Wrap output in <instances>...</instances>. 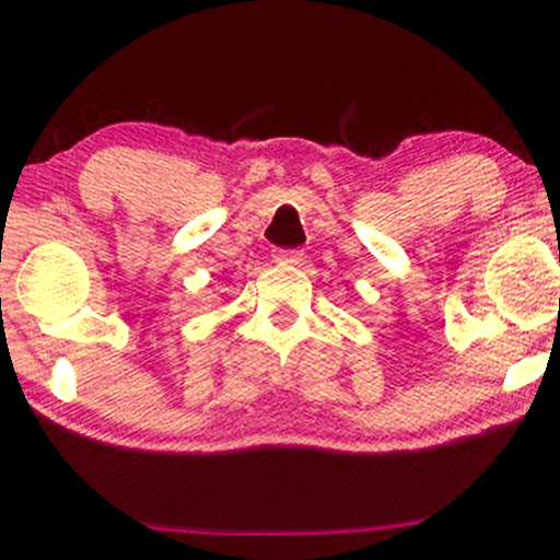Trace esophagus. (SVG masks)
<instances>
[{"label": "esophagus", "instance_id": "34e87169", "mask_svg": "<svg viewBox=\"0 0 560 560\" xmlns=\"http://www.w3.org/2000/svg\"><path fill=\"white\" fill-rule=\"evenodd\" d=\"M302 249H281L279 255H276V260L281 262V266H298V262H302Z\"/></svg>", "mask_w": 560, "mask_h": 560}]
</instances>
